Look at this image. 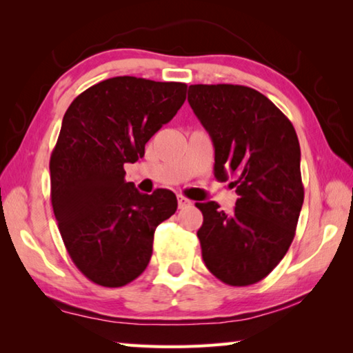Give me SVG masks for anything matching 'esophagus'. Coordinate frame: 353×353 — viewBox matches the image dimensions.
<instances>
[{"label":"esophagus","instance_id":"obj_1","mask_svg":"<svg viewBox=\"0 0 353 353\" xmlns=\"http://www.w3.org/2000/svg\"><path fill=\"white\" fill-rule=\"evenodd\" d=\"M177 204H179V208H183V207L190 205L191 201L187 199V198H183V196H177Z\"/></svg>","mask_w":353,"mask_h":353}]
</instances>
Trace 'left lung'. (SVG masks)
<instances>
[{
  "mask_svg": "<svg viewBox=\"0 0 353 353\" xmlns=\"http://www.w3.org/2000/svg\"><path fill=\"white\" fill-rule=\"evenodd\" d=\"M188 103L214 146V177L232 179L234 212L198 202L202 260L230 286L265 279L292 243L303 204L301 146L288 118L265 94L244 85L196 83Z\"/></svg>",
  "mask_w": 353,
  "mask_h": 353,
  "instance_id": "obj_1",
  "label": "left lung"
}]
</instances>
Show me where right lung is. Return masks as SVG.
Segmentation results:
<instances>
[{
    "mask_svg": "<svg viewBox=\"0 0 353 353\" xmlns=\"http://www.w3.org/2000/svg\"><path fill=\"white\" fill-rule=\"evenodd\" d=\"M187 83L118 76L82 92L65 112L50 160L51 204L70 259L93 283L118 288L146 270L154 232L177 210L176 194H143L124 163L171 121Z\"/></svg>",
    "mask_w": 353,
    "mask_h": 353,
    "instance_id": "1",
    "label": "right lung"
}]
</instances>
